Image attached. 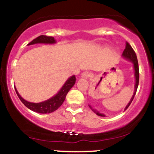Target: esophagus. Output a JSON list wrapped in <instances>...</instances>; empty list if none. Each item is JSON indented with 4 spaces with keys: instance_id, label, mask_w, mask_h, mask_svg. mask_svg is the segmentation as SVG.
<instances>
[{
    "instance_id": "1",
    "label": "esophagus",
    "mask_w": 154,
    "mask_h": 154,
    "mask_svg": "<svg viewBox=\"0 0 154 154\" xmlns=\"http://www.w3.org/2000/svg\"><path fill=\"white\" fill-rule=\"evenodd\" d=\"M91 73L88 72V71H85V72H83V74H81V77H83V78H88V77H91Z\"/></svg>"
}]
</instances>
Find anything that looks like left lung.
<instances>
[{"instance_id":"8db88e82","label":"left lung","mask_w":154,"mask_h":154,"mask_svg":"<svg viewBox=\"0 0 154 154\" xmlns=\"http://www.w3.org/2000/svg\"><path fill=\"white\" fill-rule=\"evenodd\" d=\"M122 57L124 58L127 59V60H130V62H132L133 64V68H134V71H135V78H136V83H135V90H134V93L133 94V97H131L130 99V102L128 103V104L127 105V106L125 107V110L128 108L129 106L130 105V103H132L133 101V98L135 97V94H136V91H137V88L138 86H139V64H138V60H137V57H136V54L135 53L134 50L133 49V48L131 47L130 44L128 42H126V47L125 51H124L123 54H122ZM90 108L92 109V111L94 112V113L97 115L99 116H102V117H104V115L102 114V113H100L98 111H97L96 109H94L91 108V106H89Z\"/></svg>"}]
</instances>
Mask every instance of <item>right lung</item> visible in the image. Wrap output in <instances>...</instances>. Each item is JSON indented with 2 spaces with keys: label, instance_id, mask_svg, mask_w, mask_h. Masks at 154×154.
Wrapping results in <instances>:
<instances>
[{
  "label": "right lung",
  "instance_id": "right-lung-1",
  "mask_svg": "<svg viewBox=\"0 0 154 154\" xmlns=\"http://www.w3.org/2000/svg\"><path fill=\"white\" fill-rule=\"evenodd\" d=\"M38 43H43V44H54L56 43V40L54 39V37L52 36H47V35H39L38 37L35 38V39L32 40L31 42H29L28 45H31L38 44ZM76 82V77L75 76L73 75L71 77L68 79L67 81L65 83L61 89L60 90L58 93L54 97H51L48 100L45 101L41 102V103H31V102L27 101L24 100V98L21 97L19 94H18V91H17L16 88L15 86V92H16L17 95L19 97L21 101L24 104V106L27 108L29 109L32 111L38 113H42V114H47V113H51L53 112L56 111L59 107L63 104L64 102L65 99H66V95H67L68 92L69 90L72 88L73 86L75 84Z\"/></svg>",
  "mask_w": 154,
  "mask_h": 154
}]
</instances>
